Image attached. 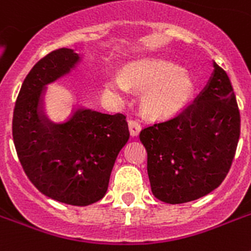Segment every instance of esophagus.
<instances>
[{
	"instance_id": "34e87169",
	"label": "esophagus",
	"mask_w": 251,
	"mask_h": 251,
	"mask_svg": "<svg viewBox=\"0 0 251 251\" xmlns=\"http://www.w3.org/2000/svg\"><path fill=\"white\" fill-rule=\"evenodd\" d=\"M142 126L141 124H139V121H137V120H129V130L130 134H131V137H137V135H139Z\"/></svg>"
}]
</instances>
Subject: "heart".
Returning <instances> with one entry per match:
<instances>
[{
  "label": "heart",
  "instance_id": "b5f03b06",
  "mask_svg": "<svg viewBox=\"0 0 251 251\" xmlns=\"http://www.w3.org/2000/svg\"><path fill=\"white\" fill-rule=\"evenodd\" d=\"M130 87L143 88L142 105L149 113L168 114L186 100L193 82L190 74L172 61L157 57L138 58L120 73H106L104 90L116 99L125 98Z\"/></svg>",
  "mask_w": 251,
  "mask_h": 251
}]
</instances>
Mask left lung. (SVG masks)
Masks as SVG:
<instances>
[{"instance_id": "1", "label": "left lung", "mask_w": 251, "mask_h": 251, "mask_svg": "<svg viewBox=\"0 0 251 251\" xmlns=\"http://www.w3.org/2000/svg\"><path fill=\"white\" fill-rule=\"evenodd\" d=\"M240 129L232 82L214 61V72L194 101L141 131L152 194L171 204L210 194L229 172Z\"/></svg>"}]
</instances>
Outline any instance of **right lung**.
<instances>
[{"mask_svg":"<svg viewBox=\"0 0 251 251\" xmlns=\"http://www.w3.org/2000/svg\"><path fill=\"white\" fill-rule=\"evenodd\" d=\"M86 52L60 48L25 76L13 116V139L23 171L37 190L72 206L105 195L114 161L130 137L125 114L79 106L64 122L41 113L45 87L79 68Z\"/></svg>","mask_w":251,"mask_h":251,"instance_id":"right-lung-1","label":"right lung"}]
</instances>
